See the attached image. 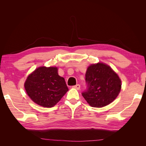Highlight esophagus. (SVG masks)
<instances>
[{"label":"esophagus","mask_w":146,"mask_h":146,"mask_svg":"<svg viewBox=\"0 0 146 146\" xmlns=\"http://www.w3.org/2000/svg\"><path fill=\"white\" fill-rule=\"evenodd\" d=\"M73 88H76V89H77V90H79V89H80V85H78V84H77V85H76L73 86Z\"/></svg>","instance_id":"34e87169"}]
</instances>
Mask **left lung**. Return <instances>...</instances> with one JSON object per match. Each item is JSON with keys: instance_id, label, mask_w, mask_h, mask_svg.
Returning <instances> with one entry per match:
<instances>
[{"instance_id": "obj_1", "label": "left lung", "mask_w": 146, "mask_h": 146, "mask_svg": "<svg viewBox=\"0 0 146 146\" xmlns=\"http://www.w3.org/2000/svg\"><path fill=\"white\" fill-rule=\"evenodd\" d=\"M86 90L82 96L91 107L101 108L111 103L121 89V81L110 66L91 64L85 74Z\"/></svg>"}]
</instances>
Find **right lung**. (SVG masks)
Returning a JSON list of instances; mask_svg holds the SVG:
<instances>
[{
    "mask_svg": "<svg viewBox=\"0 0 146 146\" xmlns=\"http://www.w3.org/2000/svg\"><path fill=\"white\" fill-rule=\"evenodd\" d=\"M26 92L35 103L44 107H54L68 91L63 77L55 67H40L28 77L24 84Z\"/></svg>",
    "mask_w": 146,
    "mask_h": 146,
    "instance_id": "1",
    "label": "right lung"
}]
</instances>
